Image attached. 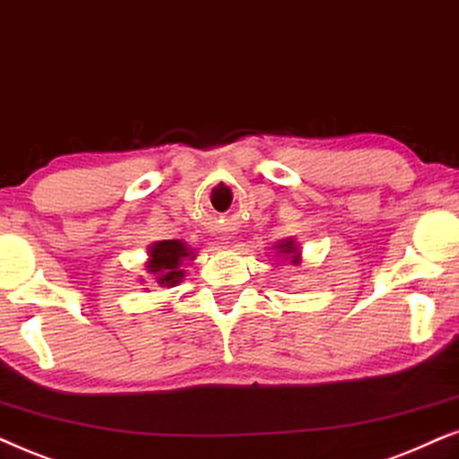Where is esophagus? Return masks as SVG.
I'll list each match as a JSON object with an SVG mask.
<instances>
[{"label": "esophagus", "mask_w": 459, "mask_h": 459, "mask_svg": "<svg viewBox=\"0 0 459 459\" xmlns=\"http://www.w3.org/2000/svg\"><path fill=\"white\" fill-rule=\"evenodd\" d=\"M226 243H229V241H226V239H222V243H220V246H222V247H224V246H226Z\"/></svg>", "instance_id": "34e87169"}]
</instances>
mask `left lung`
<instances>
[{
  "mask_svg": "<svg viewBox=\"0 0 459 459\" xmlns=\"http://www.w3.org/2000/svg\"><path fill=\"white\" fill-rule=\"evenodd\" d=\"M274 247H277V254L283 255V260H290L291 264L298 266L302 262V252H300V247L296 246V241H293V239L281 241Z\"/></svg>",
  "mask_w": 459,
  "mask_h": 459,
  "instance_id": "obj_1",
  "label": "left lung"
}]
</instances>
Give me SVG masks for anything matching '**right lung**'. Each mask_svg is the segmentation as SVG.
Wrapping results in <instances>:
<instances>
[{"mask_svg": "<svg viewBox=\"0 0 459 459\" xmlns=\"http://www.w3.org/2000/svg\"><path fill=\"white\" fill-rule=\"evenodd\" d=\"M195 252L185 241L168 239L157 241L149 247V258L144 262V273L155 279L161 287H176L185 279L182 262L193 260Z\"/></svg>", "mask_w": 459, "mask_h": 459, "instance_id": "obj_1", "label": "right lung"}]
</instances>
